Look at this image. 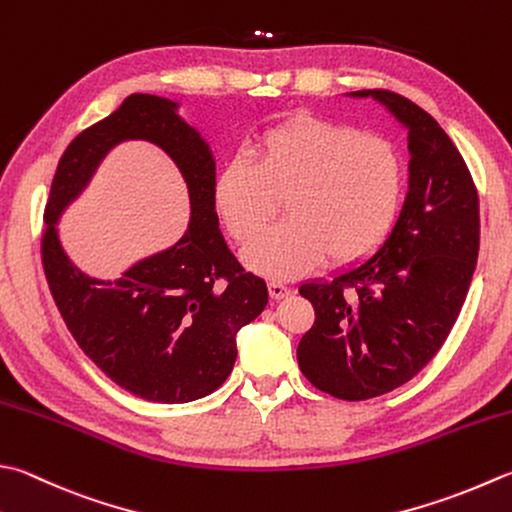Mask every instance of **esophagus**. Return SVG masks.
Here are the masks:
<instances>
[{"label": "esophagus", "mask_w": 512, "mask_h": 512, "mask_svg": "<svg viewBox=\"0 0 512 512\" xmlns=\"http://www.w3.org/2000/svg\"><path fill=\"white\" fill-rule=\"evenodd\" d=\"M268 293H270V297H273V299H284V297L290 295V288L286 284H282V282H270L268 284Z\"/></svg>", "instance_id": "obj_1"}]
</instances>
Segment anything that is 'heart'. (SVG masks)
I'll return each mask as SVG.
<instances>
[{"label":"heart","instance_id":"heart-1","mask_svg":"<svg viewBox=\"0 0 512 512\" xmlns=\"http://www.w3.org/2000/svg\"><path fill=\"white\" fill-rule=\"evenodd\" d=\"M404 164L388 139L322 119L266 130L219 170L215 206L237 242H250L287 197L286 223L244 250V264L270 279L308 273L326 257L348 264L368 255L393 224Z\"/></svg>","mask_w":512,"mask_h":512}]
</instances>
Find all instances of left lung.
Listing matches in <instances>:
<instances>
[{
	"instance_id": "left-lung-1",
	"label": "left lung",
	"mask_w": 512,
	"mask_h": 512,
	"mask_svg": "<svg viewBox=\"0 0 512 512\" xmlns=\"http://www.w3.org/2000/svg\"><path fill=\"white\" fill-rule=\"evenodd\" d=\"M375 99L408 133V193L382 248L299 293L315 324L297 362L315 388L348 402L406 384L442 348L479 253V202L464 157L424 108L390 90Z\"/></svg>"
}]
</instances>
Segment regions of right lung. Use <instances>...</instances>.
<instances>
[{
  "instance_id": "right-lung-1",
  "label": "right lung",
  "mask_w": 512,
  "mask_h": 512,
  "mask_svg": "<svg viewBox=\"0 0 512 512\" xmlns=\"http://www.w3.org/2000/svg\"><path fill=\"white\" fill-rule=\"evenodd\" d=\"M179 108L177 99L135 93L79 133L50 184L42 242L50 293L79 348L117 386L159 404L195 402L222 386L237 359V333L268 304L266 282L239 266L219 230L213 148ZM124 141L153 143L171 157L191 215L173 247L102 280L69 259L56 226Z\"/></svg>"
}]
</instances>
